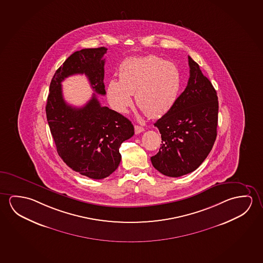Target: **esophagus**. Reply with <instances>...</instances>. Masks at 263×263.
<instances>
[{"label": "esophagus", "mask_w": 263, "mask_h": 263, "mask_svg": "<svg viewBox=\"0 0 263 263\" xmlns=\"http://www.w3.org/2000/svg\"><path fill=\"white\" fill-rule=\"evenodd\" d=\"M134 130H135V134H139L144 130V128H142L141 126L135 125L134 126Z\"/></svg>", "instance_id": "1"}]
</instances>
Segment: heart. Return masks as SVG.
Masks as SVG:
<instances>
[{
    "instance_id": "heart-1",
    "label": "heart",
    "mask_w": 263,
    "mask_h": 263,
    "mask_svg": "<svg viewBox=\"0 0 263 263\" xmlns=\"http://www.w3.org/2000/svg\"><path fill=\"white\" fill-rule=\"evenodd\" d=\"M120 81L110 80L107 97L113 108L125 112L135 97L138 107L148 117L166 113L175 102L179 88V74L174 64L148 55L123 61L119 70Z\"/></svg>"
}]
</instances>
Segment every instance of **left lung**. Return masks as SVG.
Wrapping results in <instances>:
<instances>
[{
	"mask_svg": "<svg viewBox=\"0 0 263 263\" xmlns=\"http://www.w3.org/2000/svg\"><path fill=\"white\" fill-rule=\"evenodd\" d=\"M188 64L186 88L155 123L162 144L151 161L157 171L170 177H179L200 166L217 138V91L189 55Z\"/></svg>",
	"mask_w": 263,
	"mask_h": 263,
	"instance_id": "8db88e82",
	"label": "left lung"
}]
</instances>
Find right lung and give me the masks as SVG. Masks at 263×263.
I'll return each instance as SVG.
<instances>
[{
  "label": "right lung",
  "instance_id": "obj_1",
  "mask_svg": "<svg viewBox=\"0 0 263 263\" xmlns=\"http://www.w3.org/2000/svg\"><path fill=\"white\" fill-rule=\"evenodd\" d=\"M107 48L77 51L63 63L51 80L46 112L59 156L72 170L92 179L111 175L121 163L120 146L133 137L134 127L127 118L102 107L93 93L81 108L67 104L61 82L76 73L87 76L97 94L105 95L104 54Z\"/></svg>",
  "mask_w": 263,
  "mask_h": 263
}]
</instances>
